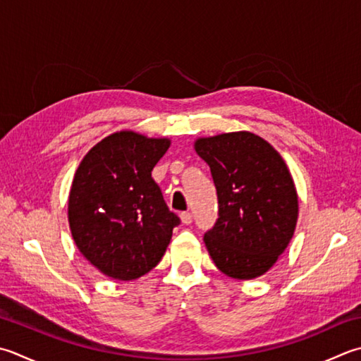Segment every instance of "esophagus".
Masks as SVG:
<instances>
[{"instance_id": "esophagus-1", "label": "esophagus", "mask_w": 361, "mask_h": 361, "mask_svg": "<svg viewBox=\"0 0 361 361\" xmlns=\"http://www.w3.org/2000/svg\"><path fill=\"white\" fill-rule=\"evenodd\" d=\"M180 219H181V222H183V224H185V225H189L190 222H192V214L188 213V211H185V213H181V214H180Z\"/></svg>"}]
</instances>
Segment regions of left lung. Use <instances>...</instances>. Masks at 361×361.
I'll list each match as a JSON object with an SVG mask.
<instances>
[{"mask_svg": "<svg viewBox=\"0 0 361 361\" xmlns=\"http://www.w3.org/2000/svg\"><path fill=\"white\" fill-rule=\"evenodd\" d=\"M217 190L219 219L203 241L217 269L238 280L267 272L294 235L299 200L283 158L249 131L195 140Z\"/></svg>", "mask_w": 361, "mask_h": 361, "instance_id": "8db88e82", "label": "left lung"}]
</instances>
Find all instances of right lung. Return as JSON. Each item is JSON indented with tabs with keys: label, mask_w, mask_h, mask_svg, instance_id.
Instances as JSON below:
<instances>
[{
	"label": "right lung",
	"mask_w": 361,
	"mask_h": 361,
	"mask_svg": "<svg viewBox=\"0 0 361 361\" xmlns=\"http://www.w3.org/2000/svg\"><path fill=\"white\" fill-rule=\"evenodd\" d=\"M171 140L118 131L92 147L68 195L73 241L92 266L128 281L157 266L180 217L164 202L152 171Z\"/></svg>",
	"instance_id": "add662e5"
}]
</instances>
